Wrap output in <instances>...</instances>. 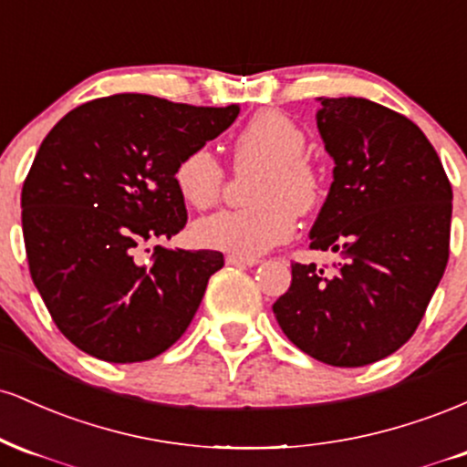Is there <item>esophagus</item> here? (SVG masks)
<instances>
[{
	"label": "esophagus",
	"mask_w": 467,
	"mask_h": 467,
	"mask_svg": "<svg viewBox=\"0 0 467 467\" xmlns=\"http://www.w3.org/2000/svg\"><path fill=\"white\" fill-rule=\"evenodd\" d=\"M228 265H237V267H245V265H256L259 264V256H239V254H228L226 256Z\"/></svg>",
	"instance_id": "34e87169"
}]
</instances>
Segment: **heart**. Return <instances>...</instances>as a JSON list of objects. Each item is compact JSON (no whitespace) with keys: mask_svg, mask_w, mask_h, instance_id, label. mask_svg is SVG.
I'll return each instance as SVG.
<instances>
[{"mask_svg":"<svg viewBox=\"0 0 467 467\" xmlns=\"http://www.w3.org/2000/svg\"><path fill=\"white\" fill-rule=\"evenodd\" d=\"M307 138L292 118L276 109L254 114L234 136V164L239 171L259 169L250 182L252 206L219 211L202 217L191 230L202 248L256 256L294 233L298 215H307L323 197V175L305 158ZM223 166L206 147L186 151L173 171L182 200L208 208L223 189Z\"/></svg>","mask_w":467,"mask_h":467,"instance_id":"1","label":"heart"}]
</instances>
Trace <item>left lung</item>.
I'll return each mask as SVG.
<instances>
[{"label": "left lung", "mask_w": 467, "mask_h": 467, "mask_svg": "<svg viewBox=\"0 0 467 467\" xmlns=\"http://www.w3.org/2000/svg\"><path fill=\"white\" fill-rule=\"evenodd\" d=\"M334 182L309 248L334 270L292 264L272 305L298 349L331 367H364L410 340L450 254L452 186L415 122L367 99H320L316 114Z\"/></svg>", "instance_id": "left-lung-1"}]
</instances>
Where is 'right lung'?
Instances as JSON below:
<instances>
[{
  "mask_svg": "<svg viewBox=\"0 0 467 467\" xmlns=\"http://www.w3.org/2000/svg\"><path fill=\"white\" fill-rule=\"evenodd\" d=\"M237 116L239 105L116 94L78 105L41 142L21 189L26 256L52 320L80 351L151 360L191 325L222 252L155 245L149 264L140 252L186 226L178 160Z\"/></svg>",
  "mask_w": 467,
  "mask_h": 467,
  "instance_id": "1",
  "label": "right lung"
}]
</instances>
